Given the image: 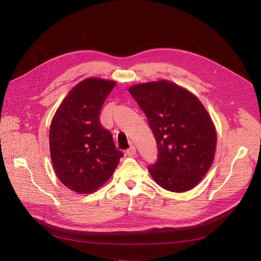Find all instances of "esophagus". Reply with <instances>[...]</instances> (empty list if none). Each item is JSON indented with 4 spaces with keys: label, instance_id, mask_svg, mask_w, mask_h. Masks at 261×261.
Instances as JSON below:
<instances>
[{
    "label": "esophagus",
    "instance_id": "1",
    "mask_svg": "<svg viewBox=\"0 0 261 261\" xmlns=\"http://www.w3.org/2000/svg\"><path fill=\"white\" fill-rule=\"evenodd\" d=\"M135 153H136V148H135V146H130L127 150H126V154L129 155V156L134 155Z\"/></svg>",
    "mask_w": 261,
    "mask_h": 261
}]
</instances>
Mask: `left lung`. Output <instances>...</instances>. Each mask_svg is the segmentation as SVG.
Listing matches in <instances>:
<instances>
[{
    "label": "left lung",
    "instance_id": "1",
    "mask_svg": "<svg viewBox=\"0 0 261 261\" xmlns=\"http://www.w3.org/2000/svg\"><path fill=\"white\" fill-rule=\"evenodd\" d=\"M155 137L158 159L148 171L155 183L174 193L194 188L210 169L217 133L196 96L168 81L129 87Z\"/></svg>",
    "mask_w": 261,
    "mask_h": 261
}]
</instances>
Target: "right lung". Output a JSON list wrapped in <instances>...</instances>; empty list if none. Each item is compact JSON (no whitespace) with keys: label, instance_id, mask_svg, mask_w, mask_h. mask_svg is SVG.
Listing matches in <instances>:
<instances>
[{"label":"right lung","instance_id":"1","mask_svg":"<svg viewBox=\"0 0 261 261\" xmlns=\"http://www.w3.org/2000/svg\"><path fill=\"white\" fill-rule=\"evenodd\" d=\"M115 83L87 78L68 92L50 127L55 174L72 191L90 194L112 176L123 152L100 123V111Z\"/></svg>","mask_w":261,"mask_h":261}]
</instances>
